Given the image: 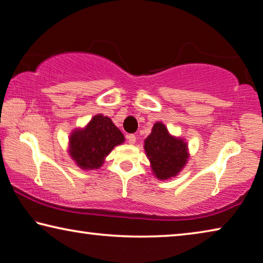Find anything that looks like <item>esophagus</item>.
<instances>
[{"label":"esophagus","instance_id":"34e87169","mask_svg":"<svg viewBox=\"0 0 263 263\" xmlns=\"http://www.w3.org/2000/svg\"><path fill=\"white\" fill-rule=\"evenodd\" d=\"M126 139L127 142L130 144H135L136 143V136L135 135H127L126 136Z\"/></svg>","mask_w":263,"mask_h":263}]
</instances>
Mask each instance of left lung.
Instances as JSON below:
<instances>
[{
  "label": "left lung",
  "instance_id": "1",
  "mask_svg": "<svg viewBox=\"0 0 263 263\" xmlns=\"http://www.w3.org/2000/svg\"><path fill=\"white\" fill-rule=\"evenodd\" d=\"M144 143V148L157 178L174 177L185 165L189 157L186 144L182 139L170 136L164 124L156 123Z\"/></svg>",
  "mask_w": 263,
  "mask_h": 263
}]
</instances>
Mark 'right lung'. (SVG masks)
Here are the masks:
<instances>
[{"mask_svg":"<svg viewBox=\"0 0 263 263\" xmlns=\"http://www.w3.org/2000/svg\"><path fill=\"white\" fill-rule=\"evenodd\" d=\"M123 142V133L112 120L98 115L84 130H76L70 135L69 154L81 169H98L112 148Z\"/></svg>","mask_w":263,"mask_h":263,"instance_id":"add662e5","label":"right lung"}]
</instances>
